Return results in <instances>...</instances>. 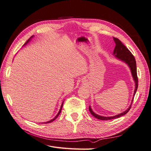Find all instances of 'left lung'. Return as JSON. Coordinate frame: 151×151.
<instances>
[{
	"label": "left lung",
	"mask_w": 151,
	"mask_h": 151,
	"mask_svg": "<svg viewBox=\"0 0 151 151\" xmlns=\"http://www.w3.org/2000/svg\"><path fill=\"white\" fill-rule=\"evenodd\" d=\"M113 40L115 43V49H114L113 51V54L115 55V56H116L118 59H120L121 60L127 63L128 65H129L130 68V70L132 72V76L134 77V79L135 81V89L134 91V96L136 93V91L137 90L138 88V77L137 74V65H136V61L134 56L132 54V53L130 52V50L128 49L124 45H123L121 41L118 40L116 38L113 37ZM131 105L129 106V108H128L127 110L124 112H123L120 114H118V115L114 116H111V117H104V116H99L97 114L94 113L92 109H91V107H89V111L91 113V115H93L95 118H98L99 120H112V119H115V118H119L123 115H125V114H127L129 111L130 110V109L131 108L132 104L133 103V100L132 101Z\"/></svg>",
	"instance_id": "1"
}]
</instances>
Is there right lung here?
I'll use <instances>...</instances> for the list:
<instances>
[{
    "label": "right lung",
    "instance_id": "1",
    "mask_svg": "<svg viewBox=\"0 0 151 151\" xmlns=\"http://www.w3.org/2000/svg\"><path fill=\"white\" fill-rule=\"evenodd\" d=\"M33 36H32L31 38H32V37H33ZM30 38H29V40H28V41H27V42H26V43L25 44H26L27 43H28V42H29V40H30ZM25 44H24V45H25ZM63 102L62 103V106H61V108H60V111H59V112L58 113V114H57V116H56L55 117V118H53V119L51 120H50V121H49V122H46V123H50V122H53V120H55V119H56V118H57L58 117V116L59 115V114H60V112H61V110H62V106H63Z\"/></svg>",
    "mask_w": 151,
    "mask_h": 151
}]
</instances>
